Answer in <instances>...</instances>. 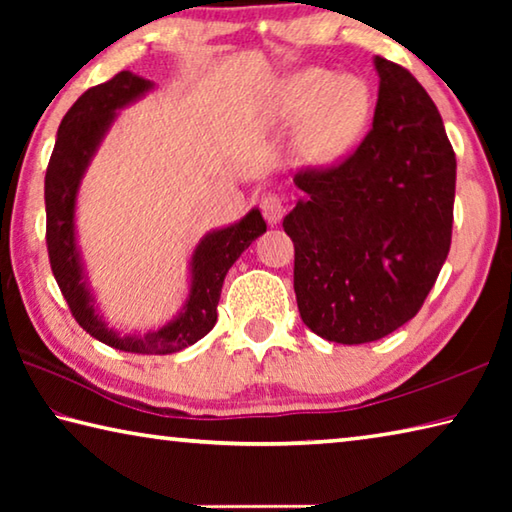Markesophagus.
<instances>
[{
	"label": "esophagus",
	"instance_id": "1",
	"mask_svg": "<svg viewBox=\"0 0 512 512\" xmlns=\"http://www.w3.org/2000/svg\"><path fill=\"white\" fill-rule=\"evenodd\" d=\"M259 207H262L264 219H266L268 223H271V225L280 223L284 212H287V205H284V201H282V198L277 196V194H266V196L262 198V203H259Z\"/></svg>",
	"mask_w": 512,
	"mask_h": 512
}]
</instances>
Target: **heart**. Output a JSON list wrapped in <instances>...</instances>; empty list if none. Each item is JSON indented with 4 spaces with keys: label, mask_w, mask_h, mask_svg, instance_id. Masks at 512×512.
<instances>
[{
    "label": "heart",
    "mask_w": 512,
    "mask_h": 512,
    "mask_svg": "<svg viewBox=\"0 0 512 512\" xmlns=\"http://www.w3.org/2000/svg\"><path fill=\"white\" fill-rule=\"evenodd\" d=\"M370 115V92L357 76H334L327 69H302L284 79L273 94L275 124L293 126L296 151L309 164L339 158L361 135Z\"/></svg>",
    "instance_id": "heart-1"
}]
</instances>
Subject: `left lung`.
I'll return each mask as SVG.
<instances>
[{
	"instance_id": "1",
	"label": "left lung",
	"mask_w": 512,
	"mask_h": 512,
	"mask_svg": "<svg viewBox=\"0 0 512 512\" xmlns=\"http://www.w3.org/2000/svg\"><path fill=\"white\" fill-rule=\"evenodd\" d=\"M372 128L348 158L307 167L282 228L300 318L320 339L379 341L418 314L452 246L456 155L427 90L377 56Z\"/></svg>"
}]
</instances>
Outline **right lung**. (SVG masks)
Here are the masks:
<instances>
[{
    "instance_id": "obj_1",
    "label": "right lung",
    "mask_w": 512,
    "mask_h": 512,
    "mask_svg": "<svg viewBox=\"0 0 512 512\" xmlns=\"http://www.w3.org/2000/svg\"><path fill=\"white\" fill-rule=\"evenodd\" d=\"M151 90V81L131 72H119L110 81L85 90L60 121L54 153L45 176L47 250L49 264L67 307L85 332L115 350L133 354H171L194 345L216 323L223 280L239 255L266 232L259 210L248 212L239 223L216 230L196 246L192 257V291L185 311L155 332L144 336H119L94 314L90 291L74 239V205L81 178L92 160L101 137L126 103Z\"/></svg>"
}]
</instances>
